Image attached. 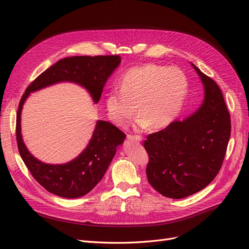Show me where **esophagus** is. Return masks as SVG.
Wrapping results in <instances>:
<instances>
[{
	"label": "esophagus",
	"instance_id": "obj_1",
	"mask_svg": "<svg viewBox=\"0 0 249 249\" xmlns=\"http://www.w3.org/2000/svg\"><path fill=\"white\" fill-rule=\"evenodd\" d=\"M127 139L131 141H136V142H140L142 140L141 136H138V135H127Z\"/></svg>",
	"mask_w": 249,
	"mask_h": 249
}]
</instances>
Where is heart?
<instances>
[{"instance_id": "b5f03b06", "label": "heart", "mask_w": 249, "mask_h": 249, "mask_svg": "<svg viewBox=\"0 0 249 249\" xmlns=\"http://www.w3.org/2000/svg\"><path fill=\"white\" fill-rule=\"evenodd\" d=\"M188 92L185 73L178 67L146 64L126 71L119 89L110 90L106 109L112 123L124 126L137 111L134 127L143 131L153 125L162 129L177 118Z\"/></svg>"}]
</instances>
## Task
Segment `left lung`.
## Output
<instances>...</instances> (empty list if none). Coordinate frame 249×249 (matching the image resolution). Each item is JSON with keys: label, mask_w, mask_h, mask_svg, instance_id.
Returning a JSON list of instances; mask_svg holds the SVG:
<instances>
[{"label": "left lung", "mask_w": 249, "mask_h": 249, "mask_svg": "<svg viewBox=\"0 0 249 249\" xmlns=\"http://www.w3.org/2000/svg\"><path fill=\"white\" fill-rule=\"evenodd\" d=\"M198 73L202 105L182 122L176 120L143 144L148 155V183L160 194L179 199L206 188L219 172L231 137V115L216 82Z\"/></svg>", "instance_id": "obj_1"}]
</instances>
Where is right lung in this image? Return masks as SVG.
I'll use <instances>...</instances> for the list:
<instances>
[{
    "label": "right lung",
    "instance_id": "right-lung-1",
    "mask_svg": "<svg viewBox=\"0 0 249 249\" xmlns=\"http://www.w3.org/2000/svg\"><path fill=\"white\" fill-rule=\"evenodd\" d=\"M120 61L119 55L73 56L61 59L39 74L22 94L17 114L18 152L32 177L49 192L64 198H78L91 191L103 178L125 134L114 124L97 120L87 147L77 158L65 164H47L30 154L22 141V105L31 92L59 82L77 83L88 90L95 104L99 103L105 84Z\"/></svg>",
    "mask_w": 249,
    "mask_h": 249
}]
</instances>
